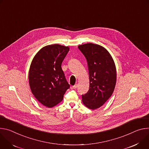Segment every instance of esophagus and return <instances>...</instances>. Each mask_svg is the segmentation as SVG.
<instances>
[{"mask_svg":"<svg viewBox=\"0 0 149 149\" xmlns=\"http://www.w3.org/2000/svg\"><path fill=\"white\" fill-rule=\"evenodd\" d=\"M77 86H78V85H77V84H76V85H74V86H73V89H76V88H77Z\"/></svg>","mask_w":149,"mask_h":149,"instance_id":"esophagus-1","label":"esophagus"}]
</instances>
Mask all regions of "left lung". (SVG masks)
I'll use <instances>...</instances> for the list:
<instances>
[{"label":"left lung","instance_id":"obj_1","mask_svg":"<svg viewBox=\"0 0 149 149\" xmlns=\"http://www.w3.org/2000/svg\"><path fill=\"white\" fill-rule=\"evenodd\" d=\"M85 57L89 75V89L81 95L83 104L96 109L111 96L117 81L116 67L109 53L101 45L87 43L78 46Z\"/></svg>","mask_w":149,"mask_h":149}]
</instances>
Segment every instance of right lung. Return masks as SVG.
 <instances>
[{
  "label": "right lung",
  "mask_w": 149,
  "mask_h": 149,
  "mask_svg": "<svg viewBox=\"0 0 149 149\" xmlns=\"http://www.w3.org/2000/svg\"><path fill=\"white\" fill-rule=\"evenodd\" d=\"M69 47L59 44L42 47L36 54L29 70L32 94L43 105L52 108L63 99L70 85L61 68Z\"/></svg>",
  "instance_id": "obj_1"
}]
</instances>
